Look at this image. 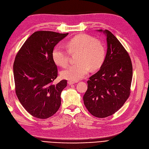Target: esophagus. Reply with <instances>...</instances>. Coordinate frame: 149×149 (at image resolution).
<instances>
[{"label":"esophagus","instance_id":"34e87169","mask_svg":"<svg viewBox=\"0 0 149 149\" xmlns=\"http://www.w3.org/2000/svg\"><path fill=\"white\" fill-rule=\"evenodd\" d=\"M75 83H77V82H75V81H68V83L69 84V85H73V84H75Z\"/></svg>","mask_w":149,"mask_h":149}]
</instances>
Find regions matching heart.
Returning a JSON list of instances; mask_svg holds the SVG:
<instances>
[{
	"instance_id": "obj_1",
	"label": "heart",
	"mask_w": 149,
	"mask_h": 149,
	"mask_svg": "<svg viewBox=\"0 0 149 149\" xmlns=\"http://www.w3.org/2000/svg\"><path fill=\"white\" fill-rule=\"evenodd\" d=\"M70 54H77L76 64L61 72L62 78L77 81L83 79L90 68H99L105 58V45L101 41L87 35H79L69 40L66 45ZM61 46H56L52 51V58L57 66L65 67L69 61V54Z\"/></svg>"
}]
</instances>
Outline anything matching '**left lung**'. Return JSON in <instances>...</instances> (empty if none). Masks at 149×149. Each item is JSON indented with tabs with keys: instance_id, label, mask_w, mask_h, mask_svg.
<instances>
[{
	"instance_id": "8db88e82",
	"label": "left lung",
	"mask_w": 149,
	"mask_h": 149,
	"mask_svg": "<svg viewBox=\"0 0 149 149\" xmlns=\"http://www.w3.org/2000/svg\"><path fill=\"white\" fill-rule=\"evenodd\" d=\"M97 31L107 37V54L100 70L87 81L83 102L91 114L103 118L118 111L128 98L133 68L127 52L111 32Z\"/></svg>"
}]
</instances>
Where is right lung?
<instances>
[{
  "label": "right lung",
  "mask_w": 149,
  "mask_h": 149,
  "mask_svg": "<svg viewBox=\"0 0 149 149\" xmlns=\"http://www.w3.org/2000/svg\"><path fill=\"white\" fill-rule=\"evenodd\" d=\"M68 35L35 31L16 56L13 64L16 94L23 107L36 118L51 117L61 105V93L67 86V80L53 84L58 70L52 54L54 47Z\"/></svg>",
  "instance_id": "obj_1"
}]
</instances>
